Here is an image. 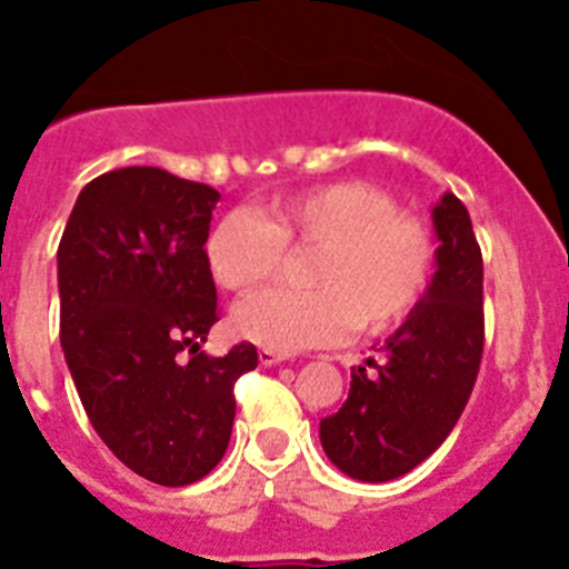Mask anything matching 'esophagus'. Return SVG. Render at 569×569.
Listing matches in <instances>:
<instances>
[{"mask_svg": "<svg viewBox=\"0 0 569 569\" xmlns=\"http://www.w3.org/2000/svg\"><path fill=\"white\" fill-rule=\"evenodd\" d=\"M288 359L284 353H276V350H259V361L264 367H273V365H281V361Z\"/></svg>", "mask_w": 569, "mask_h": 569, "instance_id": "obj_1", "label": "esophagus"}]
</instances>
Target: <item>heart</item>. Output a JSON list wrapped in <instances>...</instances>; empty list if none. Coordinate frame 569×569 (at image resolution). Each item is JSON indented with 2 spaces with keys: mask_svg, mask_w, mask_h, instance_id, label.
I'll return each mask as SVG.
<instances>
[{
  "mask_svg": "<svg viewBox=\"0 0 569 569\" xmlns=\"http://www.w3.org/2000/svg\"><path fill=\"white\" fill-rule=\"evenodd\" d=\"M284 248L316 250L310 290H264L233 310L236 333L276 353L330 345L350 325L359 333L393 328L419 305L433 273L427 224L367 182L281 199L270 222L224 216L208 239V261L222 288L248 293L279 273Z\"/></svg>",
  "mask_w": 569,
  "mask_h": 569,
  "instance_id": "obj_1",
  "label": "heart"
}]
</instances>
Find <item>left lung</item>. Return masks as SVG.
<instances>
[{
	"label": "left lung",
	"instance_id": "1",
	"mask_svg": "<svg viewBox=\"0 0 569 569\" xmlns=\"http://www.w3.org/2000/svg\"><path fill=\"white\" fill-rule=\"evenodd\" d=\"M433 230L436 273L425 296L376 356L350 370L347 401L319 425L325 453L350 479L393 481L436 453L479 376L485 264L453 193L433 204Z\"/></svg>",
	"mask_w": 569,
	"mask_h": 569
}]
</instances>
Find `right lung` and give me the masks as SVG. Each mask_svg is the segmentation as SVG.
Returning a JSON list of instances; mask_svg holds the SVG:
<instances>
[{"mask_svg": "<svg viewBox=\"0 0 569 569\" xmlns=\"http://www.w3.org/2000/svg\"><path fill=\"white\" fill-rule=\"evenodd\" d=\"M222 196L162 168L97 176L59 241V336L84 413L116 459L162 487L204 479L228 450L233 385L259 365L219 321L204 241Z\"/></svg>", "mask_w": 569, "mask_h": 569, "instance_id": "right-lung-1", "label": "right lung"}]
</instances>
